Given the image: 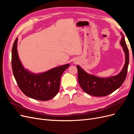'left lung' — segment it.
I'll use <instances>...</instances> for the list:
<instances>
[{"label":"left lung","instance_id":"8db88e82","mask_svg":"<svg viewBox=\"0 0 134 134\" xmlns=\"http://www.w3.org/2000/svg\"><path fill=\"white\" fill-rule=\"evenodd\" d=\"M121 34L122 38L120 43L125 54V64L122 70L119 74L108 78H99L88 74L79 65L76 66L79 84L82 90L87 94L96 97L106 96L117 90L124 82L127 73L129 54L124 36L122 32H121Z\"/></svg>","mask_w":134,"mask_h":134}]
</instances>
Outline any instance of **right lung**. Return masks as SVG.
Masks as SVG:
<instances>
[{
  "mask_svg": "<svg viewBox=\"0 0 134 134\" xmlns=\"http://www.w3.org/2000/svg\"><path fill=\"white\" fill-rule=\"evenodd\" d=\"M18 38L12 50V66L13 75L21 91L27 97L39 100H48L58 94L60 78L69 64L60 66L43 73L35 74L24 69L17 51Z\"/></svg>",
  "mask_w": 134,
  "mask_h": 134,
  "instance_id": "right-lung-1",
  "label": "right lung"
}]
</instances>
